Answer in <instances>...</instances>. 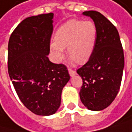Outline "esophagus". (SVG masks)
Here are the masks:
<instances>
[{"label": "esophagus", "instance_id": "esophagus-1", "mask_svg": "<svg viewBox=\"0 0 132 132\" xmlns=\"http://www.w3.org/2000/svg\"><path fill=\"white\" fill-rule=\"evenodd\" d=\"M68 72H69L70 76H71V77H73L74 76L76 75V71H74V70H72V69H71V68H68Z\"/></svg>", "mask_w": 132, "mask_h": 132}]
</instances>
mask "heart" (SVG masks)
Masks as SVG:
<instances>
[{
  "instance_id": "b5f03b06",
  "label": "heart",
  "mask_w": 132,
  "mask_h": 132,
  "mask_svg": "<svg viewBox=\"0 0 132 132\" xmlns=\"http://www.w3.org/2000/svg\"><path fill=\"white\" fill-rule=\"evenodd\" d=\"M50 43V50L55 61L61 62L67 48L71 61L82 64L92 56L97 38V29L92 21L71 19L59 27Z\"/></svg>"
}]
</instances>
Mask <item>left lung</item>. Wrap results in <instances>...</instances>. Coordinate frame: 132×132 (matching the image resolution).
<instances>
[{
  "label": "left lung",
  "instance_id": "1",
  "mask_svg": "<svg viewBox=\"0 0 132 132\" xmlns=\"http://www.w3.org/2000/svg\"><path fill=\"white\" fill-rule=\"evenodd\" d=\"M90 17L97 29V38L89 61L77 70L82 79L79 96L85 107L92 111L107 108L120 90L124 56L119 33L114 25L96 11L82 12Z\"/></svg>",
  "mask_w": 132,
  "mask_h": 132
}]
</instances>
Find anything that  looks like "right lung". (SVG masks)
Here are the masks:
<instances>
[{
	"instance_id": "add662e5",
	"label": "right lung",
	"mask_w": 132,
	"mask_h": 132,
	"mask_svg": "<svg viewBox=\"0 0 132 132\" xmlns=\"http://www.w3.org/2000/svg\"><path fill=\"white\" fill-rule=\"evenodd\" d=\"M53 13L28 17L14 30L9 42L8 69L22 103L39 116L54 114L70 79L68 69L52 63L50 54Z\"/></svg>"
}]
</instances>
